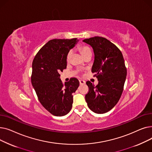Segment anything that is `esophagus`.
I'll use <instances>...</instances> for the list:
<instances>
[{"instance_id": "1", "label": "esophagus", "mask_w": 152, "mask_h": 152, "mask_svg": "<svg viewBox=\"0 0 152 152\" xmlns=\"http://www.w3.org/2000/svg\"><path fill=\"white\" fill-rule=\"evenodd\" d=\"M79 84H80L81 85L84 84H86V82L84 81H83V80H79Z\"/></svg>"}]
</instances>
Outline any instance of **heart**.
<instances>
[{
  "instance_id": "1",
  "label": "heart",
  "mask_w": 152,
  "mask_h": 152,
  "mask_svg": "<svg viewBox=\"0 0 152 152\" xmlns=\"http://www.w3.org/2000/svg\"><path fill=\"white\" fill-rule=\"evenodd\" d=\"M79 51L81 52V54L83 55V57H84L86 55H87V54L89 53H92V52H91V50L90 48L87 46V45H80L79 47ZM72 52L71 51H69L68 54H67V56H66V60L68 61H69V60L71 59V56H72Z\"/></svg>"
}]
</instances>
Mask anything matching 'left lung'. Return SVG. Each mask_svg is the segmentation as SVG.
Instances as JSON below:
<instances>
[{
  "label": "left lung",
  "instance_id": "obj_1",
  "mask_svg": "<svg viewBox=\"0 0 152 152\" xmlns=\"http://www.w3.org/2000/svg\"><path fill=\"white\" fill-rule=\"evenodd\" d=\"M83 42L93 49L92 72L99 81L96 86L90 81L86 82L89 91L85 96L86 101L94 113H105L116 105L123 91L127 75L123 56L120 50L106 38L95 36Z\"/></svg>",
  "mask_w": 152,
  "mask_h": 152
}]
</instances>
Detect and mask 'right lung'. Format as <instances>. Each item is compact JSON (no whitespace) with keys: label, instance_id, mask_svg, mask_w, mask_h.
Masks as SVG:
<instances>
[{"label":"right lung","instance_id":"1","mask_svg":"<svg viewBox=\"0 0 152 152\" xmlns=\"http://www.w3.org/2000/svg\"><path fill=\"white\" fill-rule=\"evenodd\" d=\"M78 40L54 39L47 42L33 61L31 83L42 105L54 116L68 113L73 104V93L79 82L72 77L63 84L60 73L66 69V56Z\"/></svg>","mask_w":152,"mask_h":152}]
</instances>
